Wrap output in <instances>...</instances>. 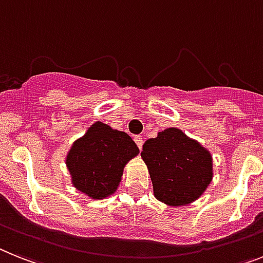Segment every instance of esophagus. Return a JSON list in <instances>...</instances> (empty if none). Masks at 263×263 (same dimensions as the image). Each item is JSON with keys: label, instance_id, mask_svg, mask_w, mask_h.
<instances>
[{"label": "esophagus", "instance_id": "1", "mask_svg": "<svg viewBox=\"0 0 263 263\" xmlns=\"http://www.w3.org/2000/svg\"><path fill=\"white\" fill-rule=\"evenodd\" d=\"M134 141H136L137 146L140 147V151H141V147H142V145H144V138H142L141 136H136L134 137Z\"/></svg>", "mask_w": 263, "mask_h": 263}]
</instances>
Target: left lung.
I'll list each match as a JSON object with an SVG mask.
<instances>
[{"instance_id": "8db88e82", "label": "left lung", "mask_w": 263, "mask_h": 263, "mask_svg": "<svg viewBox=\"0 0 263 263\" xmlns=\"http://www.w3.org/2000/svg\"><path fill=\"white\" fill-rule=\"evenodd\" d=\"M141 157L151 175L155 197L171 207L194 203L214 177L210 151L177 127H168L145 141Z\"/></svg>"}]
</instances>
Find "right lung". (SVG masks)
<instances>
[{
  "label": "right lung",
  "mask_w": 263,
  "mask_h": 263,
  "mask_svg": "<svg viewBox=\"0 0 263 263\" xmlns=\"http://www.w3.org/2000/svg\"><path fill=\"white\" fill-rule=\"evenodd\" d=\"M140 149L125 132L97 121L73 141L66 156L71 183L94 200L116 194L127 162Z\"/></svg>",
  "instance_id": "right-lung-1"
}]
</instances>
